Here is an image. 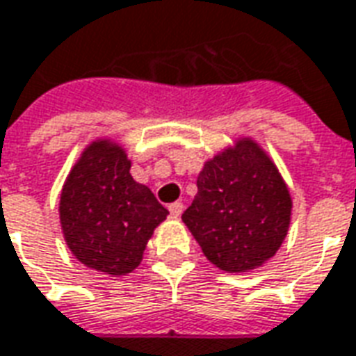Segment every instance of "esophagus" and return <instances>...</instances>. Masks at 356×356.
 <instances>
[{
  "mask_svg": "<svg viewBox=\"0 0 356 356\" xmlns=\"http://www.w3.org/2000/svg\"><path fill=\"white\" fill-rule=\"evenodd\" d=\"M170 213L173 216V218H179V216L183 213V204L181 202L170 204Z\"/></svg>",
  "mask_w": 356,
  "mask_h": 356,
  "instance_id": "34e87169",
  "label": "esophagus"
}]
</instances>
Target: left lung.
Masks as SVG:
<instances>
[{"label":"left lung","mask_w":356,"mask_h":356,"mask_svg":"<svg viewBox=\"0 0 356 356\" xmlns=\"http://www.w3.org/2000/svg\"><path fill=\"white\" fill-rule=\"evenodd\" d=\"M183 221L204 256L229 273L270 260L291 223L289 188L272 158L252 138H238L204 163Z\"/></svg>","instance_id":"1"}]
</instances>
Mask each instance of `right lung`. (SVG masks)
<instances>
[{"mask_svg":"<svg viewBox=\"0 0 356 356\" xmlns=\"http://www.w3.org/2000/svg\"><path fill=\"white\" fill-rule=\"evenodd\" d=\"M168 213L152 191L133 179L125 148L109 138L84 148L59 198L69 250L84 266L109 275H127L140 264Z\"/></svg>","mask_w":356,"mask_h":356,"instance_id":"1","label":"right lung"}]
</instances>
